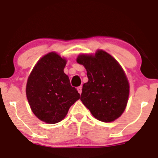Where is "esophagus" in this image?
I'll list each match as a JSON object with an SVG mask.
<instances>
[{"label":"esophagus","mask_w":158,"mask_h":158,"mask_svg":"<svg viewBox=\"0 0 158 158\" xmlns=\"http://www.w3.org/2000/svg\"><path fill=\"white\" fill-rule=\"evenodd\" d=\"M77 90H78V92L81 94V93H82V86H79V87L77 88Z\"/></svg>","instance_id":"34e87169"}]
</instances>
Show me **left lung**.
Wrapping results in <instances>:
<instances>
[{
  "label": "left lung",
  "instance_id": "8db88e82",
  "mask_svg": "<svg viewBox=\"0 0 158 158\" xmlns=\"http://www.w3.org/2000/svg\"><path fill=\"white\" fill-rule=\"evenodd\" d=\"M76 60L87 70L88 81L83 85L80 98L83 104L99 121L110 122L120 117L127 106L130 87L117 60L103 50L94 56L81 55Z\"/></svg>",
  "mask_w": 158,
  "mask_h": 158
}]
</instances>
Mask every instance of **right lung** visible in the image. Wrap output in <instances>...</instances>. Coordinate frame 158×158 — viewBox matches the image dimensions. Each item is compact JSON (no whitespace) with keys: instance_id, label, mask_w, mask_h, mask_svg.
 <instances>
[{"instance_id":"obj_1","label":"right lung","mask_w":158,"mask_h":158,"mask_svg":"<svg viewBox=\"0 0 158 158\" xmlns=\"http://www.w3.org/2000/svg\"><path fill=\"white\" fill-rule=\"evenodd\" d=\"M66 62L58 54L48 53L39 60L27 79L26 95L31 110L48 124L63 120L70 107L80 98L64 73Z\"/></svg>"}]
</instances>
